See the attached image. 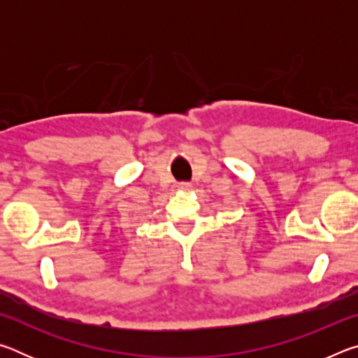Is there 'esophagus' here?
<instances>
[{"label":"esophagus","instance_id":"1","mask_svg":"<svg viewBox=\"0 0 358 358\" xmlns=\"http://www.w3.org/2000/svg\"><path fill=\"white\" fill-rule=\"evenodd\" d=\"M178 189L180 191H189L191 189V185L189 183H180L178 185Z\"/></svg>","mask_w":358,"mask_h":358}]
</instances>
